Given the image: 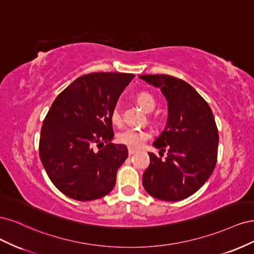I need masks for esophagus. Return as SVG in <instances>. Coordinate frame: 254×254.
I'll use <instances>...</instances> for the list:
<instances>
[{
	"label": "esophagus",
	"mask_w": 254,
	"mask_h": 254,
	"mask_svg": "<svg viewBox=\"0 0 254 254\" xmlns=\"http://www.w3.org/2000/svg\"><path fill=\"white\" fill-rule=\"evenodd\" d=\"M134 152H136V149H135V148H132V147H128V153H129V156L133 155Z\"/></svg>",
	"instance_id": "34e87169"
}]
</instances>
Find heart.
Returning a JSON list of instances; mask_svg holds the SVG:
<instances>
[{
	"label": "heart",
	"instance_id": "1",
	"mask_svg": "<svg viewBox=\"0 0 254 254\" xmlns=\"http://www.w3.org/2000/svg\"><path fill=\"white\" fill-rule=\"evenodd\" d=\"M135 101L141 108L145 111L150 112L156 107V99L147 92H140L135 96ZM110 120L114 125H122V113L119 105H115L110 112ZM151 137V131L148 129H136L126 128L118 134V141L121 144L129 146V147L137 148Z\"/></svg>",
	"mask_w": 254,
	"mask_h": 254
}]
</instances>
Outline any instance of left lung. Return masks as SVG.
I'll return each instance as SVG.
<instances>
[{"instance_id": "left-lung-1", "label": "left lung", "mask_w": 254, "mask_h": 254, "mask_svg": "<svg viewBox=\"0 0 254 254\" xmlns=\"http://www.w3.org/2000/svg\"><path fill=\"white\" fill-rule=\"evenodd\" d=\"M140 78L160 88L168 106L167 125L153 142L161 151L167 149V157L148 153L143 187L160 200L179 201L200 189L214 171L219 141L216 123L210 106L188 82L164 74Z\"/></svg>"}]
</instances>
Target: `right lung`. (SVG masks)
Wrapping results in <instances>:
<instances>
[{
	"instance_id": "obj_1",
	"label": "right lung",
	"mask_w": 254,
	"mask_h": 254,
	"mask_svg": "<svg viewBox=\"0 0 254 254\" xmlns=\"http://www.w3.org/2000/svg\"><path fill=\"white\" fill-rule=\"evenodd\" d=\"M133 77L113 72L83 75L52 104L41 128L39 155L49 178L65 196L90 201L113 190L128 150L111 143L110 112Z\"/></svg>"
}]
</instances>
